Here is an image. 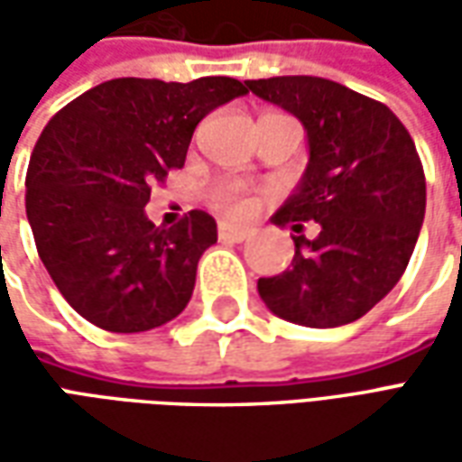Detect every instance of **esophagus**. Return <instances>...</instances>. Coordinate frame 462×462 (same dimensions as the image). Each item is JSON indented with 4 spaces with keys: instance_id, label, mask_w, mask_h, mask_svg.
I'll return each mask as SVG.
<instances>
[{
    "instance_id": "esophagus-1",
    "label": "esophagus",
    "mask_w": 462,
    "mask_h": 462,
    "mask_svg": "<svg viewBox=\"0 0 462 462\" xmlns=\"http://www.w3.org/2000/svg\"><path fill=\"white\" fill-rule=\"evenodd\" d=\"M217 237L225 242H245L247 237H252V227H240V225H227V222H220V227H217Z\"/></svg>"
}]
</instances>
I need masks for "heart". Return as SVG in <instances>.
Instances as JSON below:
<instances>
[{"label": "heart", "instance_id": "heart-1", "mask_svg": "<svg viewBox=\"0 0 462 462\" xmlns=\"http://www.w3.org/2000/svg\"><path fill=\"white\" fill-rule=\"evenodd\" d=\"M212 202L227 215H247L252 210V195L242 182L225 180L212 188Z\"/></svg>", "mask_w": 462, "mask_h": 462}]
</instances>
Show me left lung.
<instances>
[{
  "instance_id": "8db88e82",
  "label": "left lung",
  "mask_w": 462,
  "mask_h": 462,
  "mask_svg": "<svg viewBox=\"0 0 462 462\" xmlns=\"http://www.w3.org/2000/svg\"><path fill=\"white\" fill-rule=\"evenodd\" d=\"M252 94L297 116L310 165L274 225L319 222L294 235V260L257 291L280 319L331 329L361 319L406 272L426 215L416 143L388 106L319 76L245 81Z\"/></svg>"
}]
</instances>
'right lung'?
Here are the masks:
<instances>
[{
  "mask_svg": "<svg viewBox=\"0 0 462 462\" xmlns=\"http://www.w3.org/2000/svg\"><path fill=\"white\" fill-rule=\"evenodd\" d=\"M245 94L230 76L114 79L46 123L26 171V217L59 291L98 329H155L188 307L217 225L190 210L155 227L143 208L151 185L182 168L198 123Z\"/></svg>",
  "mask_w": 462,
  "mask_h": 462,
  "instance_id": "1",
  "label": "right lung"
}]
</instances>
